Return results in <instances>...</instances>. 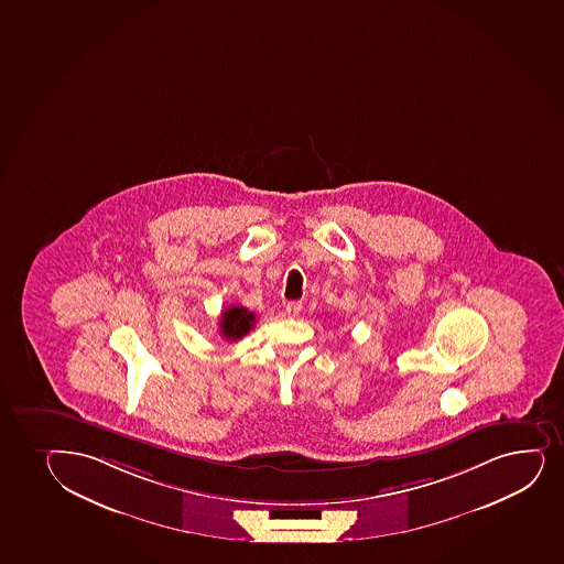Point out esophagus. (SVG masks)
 Returning <instances> with one entry per match:
<instances>
[{"label":"esophagus","instance_id":"obj_1","mask_svg":"<svg viewBox=\"0 0 564 564\" xmlns=\"http://www.w3.org/2000/svg\"><path fill=\"white\" fill-rule=\"evenodd\" d=\"M300 311H302V302H289L285 305V315L289 318H296L300 315Z\"/></svg>","mask_w":564,"mask_h":564}]
</instances>
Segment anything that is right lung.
<instances>
[{
	"label": "right lung",
	"mask_w": 564,
	"mask_h": 564,
	"mask_svg": "<svg viewBox=\"0 0 564 564\" xmlns=\"http://www.w3.org/2000/svg\"><path fill=\"white\" fill-rule=\"evenodd\" d=\"M254 315L241 305H232L223 311L221 321H219V334L228 341H238L240 337L249 334L253 328Z\"/></svg>",
	"instance_id": "right-lung-1"
}]
</instances>
